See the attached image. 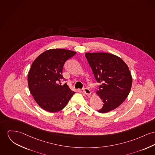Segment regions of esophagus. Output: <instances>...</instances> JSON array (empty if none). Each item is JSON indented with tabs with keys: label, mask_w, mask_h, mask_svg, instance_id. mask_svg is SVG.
I'll list each match as a JSON object with an SVG mask.
<instances>
[{
	"label": "esophagus",
	"mask_w": 155,
	"mask_h": 155,
	"mask_svg": "<svg viewBox=\"0 0 155 155\" xmlns=\"http://www.w3.org/2000/svg\"><path fill=\"white\" fill-rule=\"evenodd\" d=\"M83 92H84V94H86V95H88V96L91 95V91H90L88 88H84V89H83Z\"/></svg>",
	"instance_id": "1"
}]
</instances>
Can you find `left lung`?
<instances>
[{"mask_svg":"<svg viewBox=\"0 0 155 155\" xmlns=\"http://www.w3.org/2000/svg\"><path fill=\"white\" fill-rule=\"evenodd\" d=\"M85 56L97 82L101 83L96 93L103 101L97 110L104 114L117 108L130 93L132 78L127 65L119 57L108 53H86Z\"/></svg>","mask_w":155,"mask_h":155,"instance_id":"left-lung-1","label":"left lung"}]
</instances>
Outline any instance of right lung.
<instances>
[{"label": "right lung", "mask_w": 155, "mask_h": 155, "mask_svg": "<svg viewBox=\"0 0 155 155\" xmlns=\"http://www.w3.org/2000/svg\"><path fill=\"white\" fill-rule=\"evenodd\" d=\"M76 52L53 49L42 53L31 64L28 73L29 91L43 109L56 112L63 109L75 92L68 84H61L64 63Z\"/></svg>", "instance_id": "1"}]
</instances>
